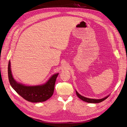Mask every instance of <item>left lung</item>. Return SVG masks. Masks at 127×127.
Here are the masks:
<instances>
[{
    "mask_svg": "<svg viewBox=\"0 0 127 127\" xmlns=\"http://www.w3.org/2000/svg\"><path fill=\"white\" fill-rule=\"evenodd\" d=\"M76 94L77 96H78L81 100H83L85 102H88V103H100V102H101L105 100L106 99H107V98L109 96V95H108L107 96H105V97H103V98H102V99H90V98H87V97H85L83 96H82L76 91Z\"/></svg>",
    "mask_w": 127,
    "mask_h": 127,
    "instance_id": "obj_1",
    "label": "left lung"
}]
</instances>
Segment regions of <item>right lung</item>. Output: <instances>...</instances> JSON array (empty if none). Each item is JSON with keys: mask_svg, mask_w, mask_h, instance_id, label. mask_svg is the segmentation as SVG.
I'll return each mask as SVG.
<instances>
[{"mask_svg": "<svg viewBox=\"0 0 127 127\" xmlns=\"http://www.w3.org/2000/svg\"><path fill=\"white\" fill-rule=\"evenodd\" d=\"M8 74L9 83L15 91L26 100L36 103L45 101L52 96L54 93L55 81L59 73L53 75L46 83L43 85H24L17 83L13 78L10 68V62L9 61Z\"/></svg>", "mask_w": 127, "mask_h": 127, "instance_id": "right-lung-1", "label": "right lung"}]
</instances>
